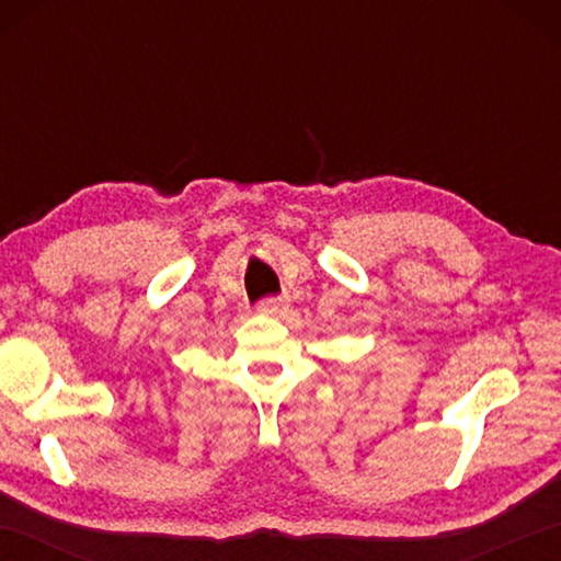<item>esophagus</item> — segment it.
I'll return each instance as SVG.
<instances>
[{"label": "esophagus", "mask_w": 561, "mask_h": 561, "mask_svg": "<svg viewBox=\"0 0 561 561\" xmlns=\"http://www.w3.org/2000/svg\"><path fill=\"white\" fill-rule=\"evenodd\" d=\"M287 307H289L287 297H267L260 301V311H264V314H282Z\"/></svg>", "instance_id": "1"}]
</instances>
